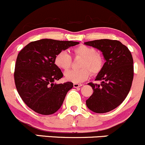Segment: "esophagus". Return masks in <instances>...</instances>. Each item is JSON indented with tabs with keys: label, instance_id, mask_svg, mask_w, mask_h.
Wrapping results in <instances>:
<instances>
[{
	"label": "esophagus",
	"instance_id": "34e87169",
	"mask_svg": "<svg viewBox=\"0 0 145 145\" xmlns=\"http://www.w3.org/2000/svg\"><path fill=\"white\" fill-rule=\"evenodd\" d=\"M82 86V84H77V83H74L73 84V87H74V88H78V87H80Z\"/></svg>",
	"mask_w": 145,
	"mask_h": 145
}]
</instances>
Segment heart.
<instances>
[{
    "label": "heart",
    "mask_w": 145,
    "mask_h": 145,
    "mask_svg": "<svg viewBox=\"0 0 145 145\" xmlns=\"http://www.w3.org/2000/svg\"><path fill=\"white\" fill-rule=\"evenodd\" d=\"M74 56L82 58L79 67L80 69L68 71L65 72V80L74 83H80L87 80L90 72L93 75L98 74L104 65V58L93 47L80 45L73 49ZM72 58L66 51H61L56 54L54 63L58 68L64 71L69 69ZM90 72H89V71Z\"/></svg>",
    "instance_id": "1"
}]
</instances>
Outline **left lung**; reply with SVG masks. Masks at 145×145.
Returning <instances> with one entry per match:
<instances>
[{"instance_id": "obj_1", "label": "left lung", "mask_w": 145, "mask_h": 145, "mask_svg": "<svg viewBox=\"0 0 145 145\" xmlns=\"http://www.w3.org/2000/svg\"><path fill=\"white\" fill-rule=\"evenodd\" d=\"M84 44L101 51L106 61L95 79L100 84H88L94 92L86 101L87 106L97 114L112 111L124 101L131 88L134 74L131 53L117 40H94Z\"/></svg>"}]
</instances>
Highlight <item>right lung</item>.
<instances>
[{
	"label": "right lung",
	"mask_w": 145,
	"mask_h": 145,
	"mask_svg": "<svg viewBox=\"0 0 145 145\" xmlns=\"http://www.w3.org/2000/svg\"><path fill=\"white\" fill-rule=\"evenodd\" d=\"M78 44L43 39L30 42L20 51L14 73L15 86L24 102L33 111L51 115L61 108L73 84L54 83L63 76L54 58L58 52Z\"/></svg>",
	"instance_id": "right-lung-1"
}]
</instances>
